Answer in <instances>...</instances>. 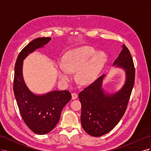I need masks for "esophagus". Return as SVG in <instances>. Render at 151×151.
I'll return each instance as SVG.
<instances>
[{"instance_id":"obj_1","label":"esophagus","mask_w":151,"mask_h":151,"mask_svg":"<svg viewBox=\"0 0 151 151\" xmlns=\"http://www.w3.org/2000/svg\"><path fill=\"white\" fill-rule=\"evenodd\" d=\"M77 96H77V94L76 93H72V99H76L77 98Z\"/></svg>"}]
</instances>
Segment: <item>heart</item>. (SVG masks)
Here are the masks:
<instances>
[{
    "label": "heart",
    "instance_id": "heart-1",
    "mask_svg": "<svg viewBox=\"0 0 151 151\" xmlns=\"http://www.w3.org/2000/svg\"><path fill=\"white\" fill-rule=\"evenodd\" d=\"M106 61V55L103 52H96L91 47L85 46L68 52L64 62L60 63L58 75L62 81L71 78V72H77V79L82 84H89L96 79Z\"/></svg>",
    "mask_w": 151,
    "mask_h": 151
}]
</instances>
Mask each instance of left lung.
Wrapping results in <instances>:
<instances>
[{
  "instance_id": "8db88e82",
  "label": "left lung",
  "mask_w": 151,
  "mask_h": 151,
  "mask_svg": "<svg viewBox=\"0 0 151 151\" xmlns=\"http://www.w3.org/2000/svg\"><path fill=\"white\" fill-rule=\"evenodd\" d=\"M122 51L113 65L125 69L126 82L122 89L113 94H104L102 82L104 75L79 93L81 103V125L89 135L99 137L110 132L126 111L135 83V70L129 50L123 44Z\"/></svg>"
}]
</instances>
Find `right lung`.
<instances>
[{"label": "right lung", "mask_w": 151, "mask_h": 151, "mask_svg": "<svg viewBox=\"0 0 151 151\" xmlns=\"http://www.w3.org/2000/svg\"><path fill=\"white\" fill-rule=\"evenodd\" d=\"M51 38H36L21 50L14 68L13 90L21 115L29 129L40 135L52 131L58 123L65 105L71 99L67 90L54 91L36 96L27 88L22 76L23 60L36 49L43 47Z\"/></svg>", "instance_id": "add662e5"}]
</instances>
